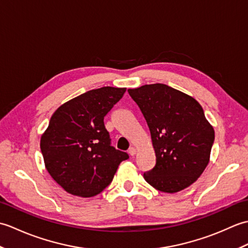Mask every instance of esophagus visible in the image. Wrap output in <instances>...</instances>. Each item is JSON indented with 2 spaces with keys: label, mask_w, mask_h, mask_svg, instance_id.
I'll return each instance as SVG.
<instances>
[{
  "label": "esophagus",
  "mask_w": 248,
  "mask_h": 248,
  "mask_svg": "<svg viewBox=\"0 0 248 248\" xmlns=\"http://www.w3.org/2000/svg\"><path fill=\"white\" fill-rule=\"evenodd\" d=\"M129 154L131 156H134L136 155V149L134 148V147H131V148L129 149Z\"/></svg>",
  "instance_id": "34e87169"
}]
</instances>
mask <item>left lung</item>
Instances as JSON below:
<instances>
[{
  "mask_svg": "<svg viewBox=\"0 0 248 248\" xmlns=\"http://www.w3.org/2000/svg\"><path fill=\"white\" fill-rule=\"evenodd\" d=\"M150 131L155 166L144 172L151 186L164 193L188 187L209 164L214 129L193 97L165 84L128 89Z\"/></svg>",
  "mask_w": 248,
  "mask_h": 248,
  "instance_id": "obj_1",
  "label": "left lung"
}]
</instances>
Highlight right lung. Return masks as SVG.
<instances>
[{"mask_svg":"<svg viewBox=\"0 0 248 248\" xmlns=\"http://www.w3.org/2000/svg\"><path fill=\"white\" fill-rule=\"evenodd\" d=\"M125 89H92L62 104L52 115L40 149L46 170L67 193L80 197L101 193L129 157L110 146L103 123Z\"/></svg>","mask_w":248,"mask_h":248,"instance_id":"right-lung-1","label":"right lung"}]
</instances>
